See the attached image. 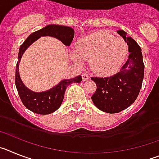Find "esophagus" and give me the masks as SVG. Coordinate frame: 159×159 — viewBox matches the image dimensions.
<instances>
[{
  "mask_svg": "<svg viewBox=\"0 0 159 159\" xmlns=\"http://www.w3.org/2000/svg\"><path fill=\"white\" fill-rule=\"evenodd\" d=\"M82 78H83V80L86 81V80H88V79H89V75H88V73H83Z\"/></svg>",
  "mask_w": 159,
  "mask_h": 159,
  "instance_id": "34e87169",
  "label": "esophagus"
}]
</instances>
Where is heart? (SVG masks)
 Wrapping results in <instances>:
<instances>
[{"mask_svg":"<svg viewBox=\"0 0 159 159\" xmlns=\"http://www.w3.org/2000/svg\"><path fill=\"white\" fill-rule=\"evenodd\" d=\"M77 50L78 52L72 54L75 62L82 64L83 59L91 60L92 71L104 75L114 72L121 65L127 48L122 38L99 31L81 39L77 43Z\"/></svg>","mask_w":159,"mask_h":159,"instance_id":"1","label":"heart"}]
</instances>
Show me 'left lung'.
I'll use <instances>...</instances> for the list:
<instances>
[{
  "mask_svg": "<svg viewBox=\"0 0 159 159\" xmlns=\"http://www.w3.org/2000/svg\"><path fill=\"white\" fill-rule=\"evenodd\" d=\"M128 44V59L120 71L106 77H91L97 88L92 99L97 108L107 113H119L136 100L144 77V63L141 48L123 30L117 31Z\"/></svg>",
  "mask_w": 159,
  "mask_h": 159,
  "instance_id": "1",
  "label": "left lung"
}]
</instances>
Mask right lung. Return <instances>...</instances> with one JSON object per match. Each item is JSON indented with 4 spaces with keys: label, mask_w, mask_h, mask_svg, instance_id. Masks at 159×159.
I'll return each instance as SVG.
<instances>
[{
    "label": "right lung",
    "mask_w": 159,
    "mask_h": 159,
    "mask_svg": "<svg viewBox=\"0 0 159 159\" xmlns=\"http://www.w3.org/2000/svg\"><path fill=\"white\" fill-rule=\"evenodd\" d=\"M44 36H50L57 38L66 46H69L74 38V29L62 25H47L40 30L32 33L20 47L18 61L16 66L15 84L23 104L31 111L40 115H48L56 111L62 104L64 92L67 87L73 83H80L82 81L81 75L70 80H64L53 88L43 92H32L24 85L19 75L18 64L20 60L23 53L31 43L37 40L38 38Z\"/></svg>",
    "instance_id": "right-lung-1"
}]
</instances>
